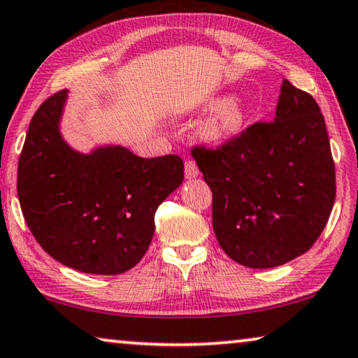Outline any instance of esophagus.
Returning <instances> with one entry per match:
<instances>
[{
  "label": "esophagus",
  "mask_w": 358,
  "mask_h": 358,
  "mask_svg": "<svg viewBox=\"0 0 358 358\" xmlns=\"http://www.w3.org/2000/svg\"><path fill=\"white\" fill-rule=\"evenodd\" d=\"M185 175H186V178L198 177L199 170H198V165H196L194 160H191V159L185 160Z\"/></svg>",
  "instance_id": "obj_1"
}]
</instances>
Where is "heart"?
Returning a JSON list of instances; mask_svg holds the SVG:
<instances>
[{"label":"heart","mask_w":358,"mask_h":358,"mask_svg":"<svg viewBox=\"0 0 358 358\" xmlns=\"http://www.w3.org/2000/svg\"><path fill=\"white\" fill-rule=\"evenodd\" d=\"M215 113L203 127V134L210 141L230 138L245 127L248 120V110L238 99H217L214 100Z\"/></svg>","instance_id":"heart-1"}]
</instances>
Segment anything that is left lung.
Returning a JSON list of instances; mask_svg holds the SVG:
<instances>
[{"label":"left lung","mask_w":358,"mask_h":358,"mask_svg":"<svg viewBox=\"0 0 358 358\" xmlns=\"http://www.w3.org/2000/svg\"><path fill=\"white\" fill-rule=\"evenodd\" d=\"M191 154L213 191L219 245L246 268L268 269L308 251L336 199V170L316 100L284 79L273 122H256Z\"/></svg>","instance_id":"left-lung-1"}]
</instances>
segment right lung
Masks as SVG:
<instances>
[{"mask_svg": "<svg viewBox=\"0 0 358 358\" xmlns=\"http://www.w3.org/2000/svg\"><path fill=\"white\" fill-rule=\"evenodd\" d=\"M66 90L30 120L17 165V196L38 245L85 274H122L152 241L159 204L183 181V160L144 159L115 145L83 155L59 136Z\"/></svg>", "mask_w": 358, "mask_h": 358, "instance_id": "1", "label": "right lung"}]
</instances>
